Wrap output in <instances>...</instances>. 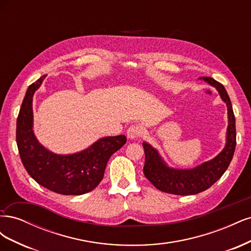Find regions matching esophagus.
<instances>
[{
  "mask_svg": "<svg viewBox=\"0 0 251 251\" xmlns=\"http://www.w3.org/2000/svg\"><path fill=\"white\" fill-rule=\"evenodd\" d=\"M127 137L130 139H136L141 136L142 128L139 126H131L127 128Z\"/></svg>",
  "mask_w": 251,
  "mask_h": 251,
  "instance_id": "esophagus-1",
  "label": "esophagus"
}]
</instances>
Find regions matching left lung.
<instances>
[{
	"instance_id": "8db88e82",
	"label": "left lung",
	"mask_w": 251,
	"mask_h": 251,
	"mask_svg": "<svg viewBox=\"0 0 251 251\" xmlns=\"http://www.w3.org/2000/svg\"><path fill=\"white\" fill-rule=\"evenodd\" d=\"M199 79L214 87L226 103L228 126L226 130L225 146L220 153L208 161H205L193 169L172 168L165 162L163 157L151 144L142 142L146 154L143 173L147 179L159 191L186 196L201 193L209 188L225 173L233 157L235 149V119L230 98L222 83L211 77H200Z\"/></svg>"
}]
</instances>
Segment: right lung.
<instances>
[{
  "label": "right lung",
  "instance_id": "right-lung-1",
  "mask_svg": "<svg viewBox=\"0 0 251 251\" xmlns=\"http://www.w3.org/2000/svg\"><path fill=\"white\" fill-rule=\"evenodd\" d=\"M47 75L27 89L17 121V144L23 165L40 185L60 195L79 196L100 183L110 157L126 142L125 135L105 136L73 154H56L37 140L33 130V95Z\"/></svg>",
  "mask_w": 251,
  "mask_h": 251
}]
</instances>
